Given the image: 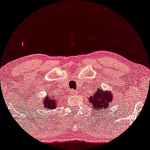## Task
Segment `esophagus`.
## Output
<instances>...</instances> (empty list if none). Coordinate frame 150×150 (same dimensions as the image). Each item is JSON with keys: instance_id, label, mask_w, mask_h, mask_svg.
Wrapping results in <instances>:
<instances>
[{"instance_id": "obj_1", "label": "esophagus", "mask_w": 150, "mask_h": 150, "mask_svg": "<svg viewBox=\"0 0 150 150\" xmlns=\"http://www.w3.org/2000/svg\"><path fill=\"white\" fill-rule=\"evenodd\" d=\"M70 94H71V95H75V94H77V92L75 90L72 91V92H70Z\"/></svg>"}]
</instances>
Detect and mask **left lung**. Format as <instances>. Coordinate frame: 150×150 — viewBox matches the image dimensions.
Instances as JSON below:
<instances>
[{"mask_svg":"<svg viewBox=\"0 0 150 150\" xmlns=\"http://www.w3.org/2000/svg\"><path fill=\"white\" fill-rule=\"evenodd\" d=\"M95 92L89 98V101L92 104V108L95 111L107 110L109 104L112 102V93L109 91L104 92L101 87L95 89Z\"/></svg>","mask_w":150,"mask_h":150,"instance_id":"left-lung-1","label":"left lung"}]
</instances>
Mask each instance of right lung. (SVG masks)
<instances>
[{
  "label": "right lung",
  "mask_w": 150,
  "mask_h": 150,
  "mask_svg": "<svg viewBox=\"0 0 150 150\" xmlns=\"http://www.w3.org/2000/svg\"><path fill=\"white\" fill-rule=\"evenodd\" d=\"M58 101L56 100V98H55L54 97H47V98H46L44 100V102H43V105L44 106V107L46 108V109L50 110V109H54L55 107L57 106Z\"/></svg>",
  "instance_id": "add662e5"
}]
</instances>
